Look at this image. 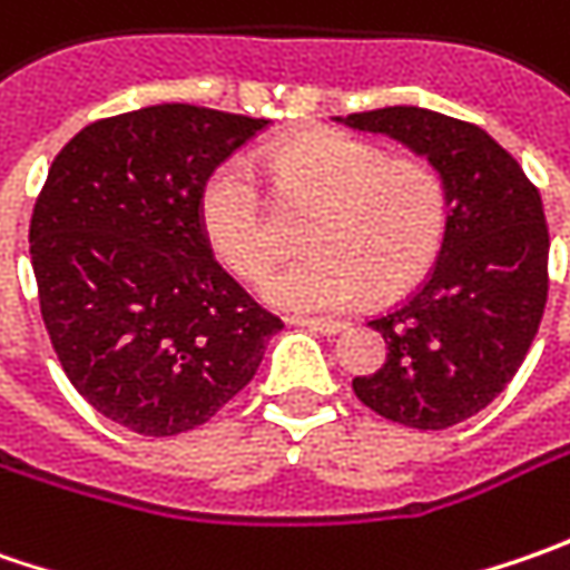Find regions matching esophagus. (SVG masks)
Instances as JSON below:
<instances>
[{"instance_id":"obj_1","label":"esophagus","mask_w":570,"mask_h":570,"mask_svg":"<svg viewBox=\"0 0 570 570\" xmlns=\"http://www.w3.org/2000/svg\"><path fill=\"white\" fill-rule=\"evenodd\" d=\"M297 326L304 330H314V333H323V336H336V333H345L348 323L345 320H295Z\"/></svg>"}]
</instances>
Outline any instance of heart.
Returning <instances> with one entry per match:
<instances>
[{
	"instance_id": "heart-1",
	"label": "heart",
	"mask_w": 570,
	"mask_h": 570,
	"mask_svg": "<svg viewBox=\"0 0 570 570\" xmlns=\"http://www.w3.org/2000/svg\"><path fill=\"white\" fill-rule=\"evenodd\" d=\"M285 189L317 199L307 225L311 256L282 263L259 295L292 314H336L371 295H400L434 266L448 230V189L419 158H386L377 145L317 129L273 151ZM199 228L212 253L237 275L273 259L269 212L256 170L230 155L199 189Z\"/></svg>"
}]
</instances>
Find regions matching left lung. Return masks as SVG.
I'll use <instances>...</instances> for the list:
<instances>
[{"label":"left lung","instance_id":"8db88e82","mask_svg":"<svg viewBox=\"0 0 570 570\" xmlns=\"http://www.w3.org/2000/svg\"><path fill=\"white\" fill-rule=\"evenodd\" d=\"M425 158L448 189V230L425 285L371 320L381 371L355 377L377 415L419 431L460 425L511 383L537 340L549 295V228L523 167L479 126L425 107L336 117Z\"/></svg>","mask_w":570,"mask_h":570}]
</instances>
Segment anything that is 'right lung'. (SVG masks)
Masks as SVG:
<instances>
[{
	"mask_svg": "<svg viewBox=\"0 0 570 570\" xmlns=\"http://www.w3.org/2000/svg\"><path fill=\"white\" fill-rule=\"evenodd\" d=\"M266 122L158 104L85 126L50 165L31 215L40 314L72 386L136 434L206 425L282 330L199 228L206 177Z\"/></svg>",
	"mask_w": 570,
	"mask_h": 570,
	"instance_id": "obj_1",
	"label": "right lung"
}]
</instances>
